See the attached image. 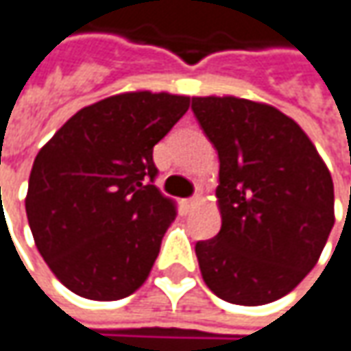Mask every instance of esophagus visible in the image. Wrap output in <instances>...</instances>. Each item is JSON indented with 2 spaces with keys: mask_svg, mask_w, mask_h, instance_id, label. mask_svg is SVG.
I'll use <instances>...</instances> for the list:
<instances>
[{
  "mask_svg": "<svg viewBox=\"0 0 351 351\" xmlns=\"http://www.w3.org/2000/svg\"><path fill=\"white\" fill-rule=\"evenodd\" d=\"M197 203H199V197H197V195H193V197L185 199V202H184L185 211H193V209L197 207Z\"/></svg>",
  "mask_w": 351,
  "mask_h": 351,
  "instance_id": "esophagus-1",
  "label": "esophagus"
}]
</instances>
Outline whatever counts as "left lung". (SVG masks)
<instances>
[{"label": "left lung", "instance_id": "1", "mask_svg": "<svg viewBox=\"0 0 351 351\" xmlns=\"http://www.w3.org/2000/svg\"><path fill=\"white\" fill-rule=\"evenodd\" d=\"M191 110L219 154L221 231L195 245L219 298L269 304L318 263L334 227L332 176L290 116L237 97H193Z\"/></svg>", "mask_w": 351, "mask_h": 351}]
</instances>
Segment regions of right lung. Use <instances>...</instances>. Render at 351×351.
Wrapping results in <instances>:
<instances>
[{"label":"right lung","instance_id":"1","mask_svg":"<svg viewBox=\"0 0 351 351\" xmlns=\"http://www.w3.org/2000/svg\"><path fill=\"white\" fill-rule=\"evenodd\" d=\"M187 108L182 95H114L80 108L39 149L27 221L45 263L71 292L120 300L148 278L178 215L154 185L152 154Z\"/></svg>","mask_w":351,"mask_h":351}]
</instances>
